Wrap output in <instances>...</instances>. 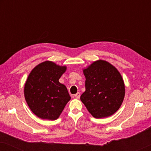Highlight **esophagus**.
Here are the masks:
<instances>
[{"label": "esophagus", "mask_w": 151, "mask_h": 151, "mask_svg": "<svg viewBox=\"0 0 151 151\" xmlns=\"http://www.w3.org/2000/svg\"><path fill=\"white\" fill-rule=\"evenodd\" d=\"M75 96V98H76V99H79L80 97V93L79 92H78V93H76V94H75V96Z\"/></svg>", "instance_id": "esophagus-1"}]
</instances>
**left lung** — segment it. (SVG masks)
Returning a JSON list of instances; mask_svg holds the SVG:
<instances>
[{
	"mask_svg": "<svg viewBox=\"0 0 151 151\" xmlns=\"http://www.w3.org/2000/svg\"><path fill=\"white\" fill-rule=\"evenodd\" d=\"M86 91L80 100L96 118L109 117L122 104L125 86L121 74L108 62L97 60L83 70Z\"/></svg>",
	"mask_w": 151,
	"mask_h": 151,
	"instance_id": "obj_1",
	"label": "left lung"
}]
</instances>
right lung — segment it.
<instances>
[{
    "label": "right lung",
    "instance_id": "obj_1",
    "mask_svg": "<svg viewBox=\"0 0 151 151\" xmlns=\"http://www.w3.org/2000/svg\"><path fill=\"white\" fill-rule=\"evenodd\" d=\"M67 67L45 61L34 67L24 84V94L31 111L44 119L55 120L71 100L67 88L59 79Z\"/></svg>",
    "mask_w": 151,
    "mask_h": 151
}]
</instances>
